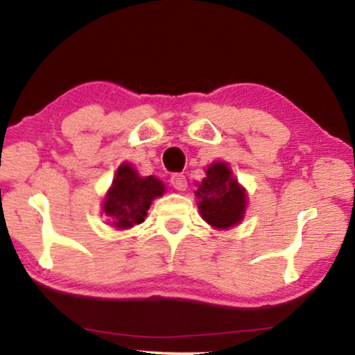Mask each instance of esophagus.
Returning <instances> with one entry per match:
<instances>
[{
	"label": "esophagus",
	"instance_id": "34e87169",
	"mask_svg": "<svg viewBox=\"0 0 355 355\" xmlns=\"http://www.w3.org/2000/svg\"><path fill=\"white\" fill-rule=\"evenodd\" d=\"M171 183H172L173 188L178 189V191H184V189H187V187H188L187 177H184L183 173H173V175L171 177Z\"/></svg>",
	"mask_w": 355,
	"mask_h": 355
}]
</instances>
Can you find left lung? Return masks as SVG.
<instances>
[{"instance_id": "left-lung-1", "label": "left lung", "mask_w": 355, "mask_h": 355, "mask_svg": "<svg viewBox=\"0 0 355 355\" xmlns=\"http://www.w3.org/2000/svg\"><path fill=\"white\" fill-rule=\"evenodd\" d=\"M201 217L217 230L238 225L246 211V191L225 162H214L207 167L206 177L194 191Z\"/></svg>"}]
</instances>
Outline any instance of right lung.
I'll list each match as a JSON object with an SVG mask.
<instances>
[{"mask_svg":"<svg viewBox=\"0 0 355 355\" xmlns=\"http://www.w3.org/2000/svg\"><path fill=\"white\" fill-rule=\"evenodd\" d=\"M166 187L161 180L149 175L139 177L130 164L117 168L112 187L104 198L103 211L112 227L119 230L132 228L144 222L153 199L162 196Z\"/></svg>","mask_w":355,"mask_h":355,"instance_id":"1","label":"right lung"}]
</instances>
